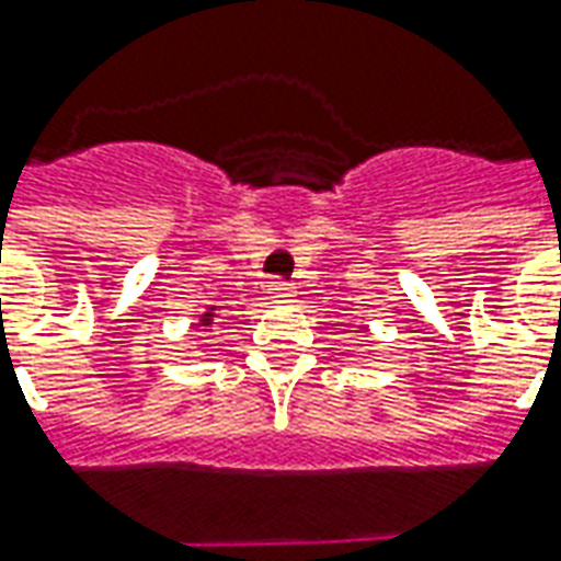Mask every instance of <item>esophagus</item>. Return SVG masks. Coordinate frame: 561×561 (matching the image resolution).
<instances>
[{"instance_id": "34e87169", "label": "esophagus", "mask_w": 561, "mask_h": 561, "mask_svg": "<svg viewBox=\"0 0 561 561\" xmlns=\"http://www.w3.org/2000/svg\"><path fill=\"white\" fill-rule=\"evenodd\" d=\"M270 294H273V297H291L294 285L285 279H273L270 282Z\"/></svg>"}]
</instances>
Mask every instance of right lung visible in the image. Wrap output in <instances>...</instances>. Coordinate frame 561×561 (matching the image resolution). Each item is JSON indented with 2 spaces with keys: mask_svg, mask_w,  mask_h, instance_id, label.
<instances>
[{
  "mask_svg": "<svg viewBox=\"0 0 561 561\" xmlns=\"http://www.w3.org/2000/svg\"><path fill=\"white\" fill-rule=\"evenodd\" d=\"M210 321H214V309H210V312L202 314V323H205V327H207V323H210Z\"/></svg>",
  "mask_w": 561,
  "mask_h": 561,
  "instance_id": "add662e5",
  "label": "right lung"
}]
</instances>
